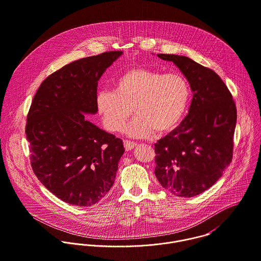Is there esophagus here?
Instances as JSON below:
<instances>
[{"mask_svg":"<svg viewBox=\"0 0 261 261\" xmlns=\"http://www.w3.org/2000/svg\"><path fill=\"white\" fill-rule=\"evenodd\" d=\"M123 145H124V149H125L126 151H130V150L135 149V148L138 146L136 143L129 142V141H124V142H123Z\"/></svg>","mask_w":261,"mask_h":261,"instance_id":"34e87169","label":"esophagus"}]
</instances>
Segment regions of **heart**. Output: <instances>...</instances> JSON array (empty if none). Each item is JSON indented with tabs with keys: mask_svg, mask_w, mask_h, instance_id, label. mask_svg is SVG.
<instances>
[{
	"mask_svg": "<svg viewBox=\"0 0 261 261\" xmlns=\"http://www.w3.org/2000/svg\"><path fill=\"white\" fill-rule=\"evenodd\" d=\"M189 97V85L181 75L135 68L115 79L112 91L98 92L96 110L104 127L112 133L120 132L132 113L136 114L125 133L146 139L155 130L166 134L174 129L185 113Z\"/></svg>",
	"mask_w": 261,
	"mask_h": 261,
	"instance_id": "1",
	"label": "heart"
}]
</instances>
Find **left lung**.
<instances>
[{"instance_id":"1","label":"left lung","mask_w":261,"mask_h":261,"mask_svg":"<svg viewBox=\"0 0 261 261\" xmlns=\"http://www.w3.org/2000/svg\"><path fill=\"white\" fill-rule=\"evenodd\" d=\"M158 57L181 71L193 97L181 123L155 144V175L171 194L192 197L213 186L230 165L237 109L213 70L184 56Z\"/></svg>"}]
</instances>
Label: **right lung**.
I'll list each match as a JSON object with an SVG mask.
<instances>
[{
  "label": "right lung",
  "instance_id": "1",
  "mask_svg": "<svg viewBox=\"0 0 261 261\" xmlns=\"http://www.w3.org/2000/svg\"><path fill=\"white\" fill-rule=\"evenodd\" d=\"M122 51H107L66 65L48 76L32 100L25 128L31 167L63 201L90 206L114 183L122 141L89 121L98 81Z\"/></svg>",
  "mask_w": 261,
  "mask_h": 261
}]
</instances>
